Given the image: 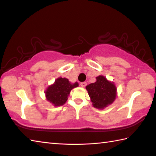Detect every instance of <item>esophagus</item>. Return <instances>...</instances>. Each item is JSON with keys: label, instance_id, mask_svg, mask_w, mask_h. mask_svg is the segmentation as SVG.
I'll use <instances>...</instances> for the list:
<instances>
[{"label": "esophagus", "instance_id": "34e87169", "mask_svg": "<svg viewBox=\"0 0 156 156\" xmlns=\"http://www.w3.org/2000/svg\"><path fill=\"white\" fill-rule=\"evenodd\" d=\"M87 85V83L86 82H83V83H80V86L82 87H84Z\"/></svg>", "mask_w": 156, "mask_h": 156}]
</instances>
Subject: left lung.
Returning <instances> with one entry per match:
<instances>
[{
    "label": "left lung",
    "mask_w": 156,
    "mask_h": 156,
    "mask_svg": "<svg viewBox=\"0 0 156 156\" xmlns=\"http://www.w3.org/2000/svg\"><path fill=\"white\" fill-rule=\"evenodd\" d=\"M93 106L98 109H104L114 101L116 88L114 84L108 81L102 76L96 77V81L86 87Z\"/></svg>",
    "instance_id": "left-lung-1"
}]
</instances>
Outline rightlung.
Returning a JSON list of instances; mask_svg holds the SVG:
<instances>
[{
  "instance_id": "add662e5",
  "label": "right lung",
  "mask_w": 156,
  "mask_h": 156,
  "mask_svg": "<svg viewBox=\"0 0 156 156\" xmlns=\"http://www.w3.org/2000/svg\"><path fill=\"white\" fill-rule=\"evenodd\" d=\"M78 86V83L72 84L67 78H58L45 91L47 100L54 106H61L67 100L71 90Z\"/></svg>"
}]
</instances>
